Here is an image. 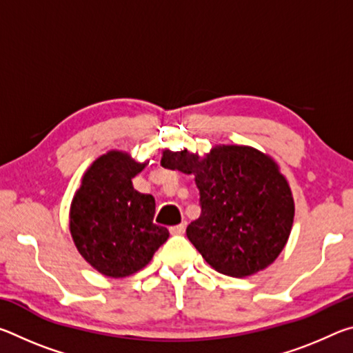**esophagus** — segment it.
<instances>
[{
  "mask_svg": "<svg viewBox=\"0 0 353 353\" xmlns=\"http://www.w3.org/2000/svg\"><path fill=\"white\" fill-rule=\"evenodd\" d=\"M185 227H187V223H181L177 225H172V227H170V234L171 235H182L185 232Z\"/></svg>",
  "mask_w": 353,
  "mask_h": 353,
  "instance_id": "obj_1",
  "label": "esophagus"
}]
</instances>
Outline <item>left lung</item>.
Listing matches in <instances>:
<instances>
[{"label":"left lung","mask_w":353,"mask_h":353,"mask_svg":"<svg viewBox=\"0 0 353 353\" xmlns=\"http://www.w3.org/2000/svg\"><path fill=\"white\" fill-rule=\"evenodd\" d=\"M162 166L196 176L201 216L187 227V236L218 272L246 277L282 252L294 201L270 157L249 146H219L204 160L165 151Z\"/></svg>","instance_id":"1"}]
</instances>
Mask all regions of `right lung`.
Instances as JSON below:
<instances>
[{"mask_svg":"<svg viewBox=\"0 0 353 353\" xmlns=\"http://www.w3.org/2000/svg\"><path fill=\"white\" fill-rule=\"evenodd\" d=\"M145 168L123 152H107L82 179L71 202L70 230L77 250L107 277L140 271L168 240L170 232L154 224L155 201L139 193L132 179Z\"/></svg>","mask_w":353,"mask_h":353,"instance_id":"1","label":"right lung"}]
</instances>
